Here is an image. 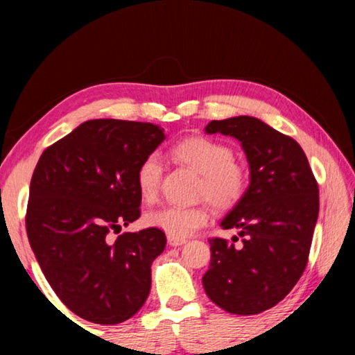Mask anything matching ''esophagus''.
I'll return each mask as SVG.
<instances>
[{"label": "esophagus", "mask_w": 355, "mask_h": 355, "mask_svg": "<svg viewBox=\"0 0 355 355\" xmlns=\"http://www.w3.org/2000/svg\"><path fill=\"white\" fill-rule=\"evenodd\" d=\"M184 243H186V239H183V238H173V236L167 238V244L172 245V248H177V245H182Z\"/></svg>", "instance_id": "1"}]
</instances>
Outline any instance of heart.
Wrapping results in <instances>:
<instances>
[{
	"mask_svg": "<svg viewBox=\"0 0 355 355\" xmlns=\"http://www.w3.org/2000/svg\"><path fill=\"white\" fill-rule=\"evenodd\" d=\"M173 155L178 161L191 167L202 182L200 196L211 202L216 208L228 209L243 199L248 178L245 172L236 164L233 150L225 144L208 137H189L175 146ZM163 166L156 155H150L142 161L136 173V186L142 200L152 202L159 191ZM208 209L205 207L167 205L153 209L146 218L150 227L159 228L169 236L186 238L207 224Z\"/></svg>",
	"mask_w": 355,
	"mask_h": 355,
	"instance_id": "b5f03b06",
	"label": "heart"
}]
</instances>
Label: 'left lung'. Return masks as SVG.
<instances>
[{
  "label": "left lung",
  "mask_w": 355,
  "mask_h": 355,
  "mask_svg": "<svg viewBox=\"0 0 355 355\" xmlns=\"http://www.w3.org/2000/svg\"><path fill=\"white\" fill-rule=\"evenodd\" d=\"M205 133L241 142L250 183L220 220L225 230L236 228L238 236L209 239L211 261L202 284L228 313H261L293 290L307 266L320 211L318 183L299 144L260 119L211 120Z\"/></svg>",
  "instance_id": "1"
}]
</instances>
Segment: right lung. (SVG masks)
Instances as JSON below:
<instances>
[{
    "label": "right lung",
    "mask_w": 355,
    "mask_h": 355,
    "mask_svg": "<svg viewBox=\"0 0 355 355\" xmlns=\"http://www.w3.org/2000/svg\"><path fill=\"white\" fill-rule=\"evenodd\" d=\"M164 137L153 123L87 120L48 147L35 166L29 244L58 297L83 320L123 322L147 300L164 232L150 227L114 243L106 236L141 216L136 173Z\"/></svg>",
    "instance_id": "1"
}]
</instances>
